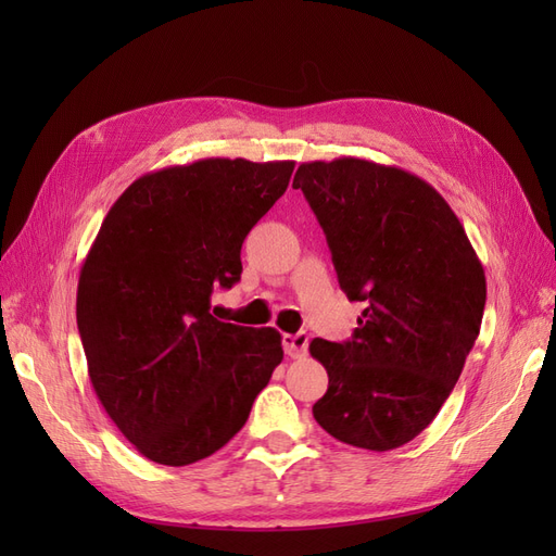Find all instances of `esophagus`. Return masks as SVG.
I'll use <instances>...</instances> for the list:
<instances>
[{"label": "esophagus", "instance_id": "1", "mask_svg": "<svg viewBox=\"0 0 556 556\" xmlns=\"http://www.w3.org/2000/svg\"><path fill=\"white\" fill-rule=\"evenodd\" d=\"M282 348L288 357H304L308 352V333L299 331V333H285L282 336Z\"/></svg>", "mask_w": 556, "mask_h": 556}]
</instances>
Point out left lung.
Masks as SVG:
<instances>
[{
    "label": "left lung",
    "mask_w": 556,
    "mask_h": 556,
    "mask_svg": "<svg viewBox=\"0 0 556 556\" xmlns=\"http://www.w3.org/2000/svg\"><path fill=\"white\" fill-rule=\"evenodd\" d=\"M292 188L327 233L341 290L366 306L350 341H311L329 376L313 417L348 445H406L439 415L476 345L484 268L447 201L399 166L304 162Z\"/></svg>",
    "instance_id": "left-lung-1"
}]
</instances>
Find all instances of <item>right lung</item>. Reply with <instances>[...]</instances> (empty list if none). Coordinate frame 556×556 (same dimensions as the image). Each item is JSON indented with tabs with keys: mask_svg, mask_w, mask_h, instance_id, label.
<instances>
[{
	"mask_svg": "<svg viewBox=\"0 0 556 556\" xmlns=\"http://www.w3.org/2000/svg\"><path fill=\"white\" fill-rule=\"evenodd\" d=\"M294 162L206 157L134 180L80 266L76 323L97 399L146 459L188 466L237 435L282 362L274 327L211 315Z\"/></svg>",
	"mask_w": 556,
	"mask_h": 556,
	"instance_id": "obj_1",
	"label": "right lung"
}]
</instances>
